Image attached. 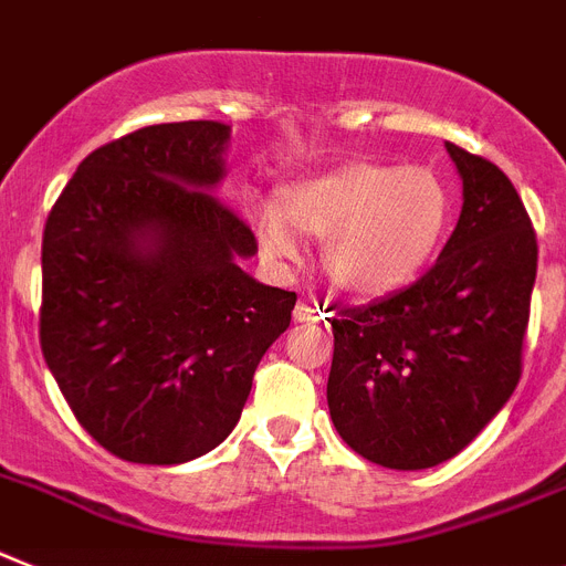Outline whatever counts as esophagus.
Instances as JSON below:
<instances>
[{
    "mask_svg": "<svg viewBox=\"0 0 566 566\" xmlns=\"http://www.w3.org/2000/svg\"><path fill=\"white\" fill-rule=\"evenodd\" d=\"M296 319L298 322H319V319H325V311H322L316 302H311V298H298Z\"/></svg>",
    "mask_w": 566,
    "mask_h": 566,
    "instance_id": "esophagus-1",
    "label": "esophagus"
}]
</instances>
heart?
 Returning a JSON list of instances; mask_svg holds the SVG:
<instances>
[{"label": "heart", "mask_w": 566, "mask_h": 566, "mask_svg": "<svg viewBox=\"0 0 566 566\" xmlns=\"http://www.w3.org/2000/svg\"><path fill=\"white\" fill-rule=\"evenodd\" d=\"M452 224V192L431 166L354 160L284 189L255 212L264 250L296 253L293 230L327 239L325 270L350 293H386L426 268Z\"/></svg>", "instance_id": "obj_1"}]
</instances>
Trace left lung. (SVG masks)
<instances>
[{
  "label": "left lung",
  "instance_id": "1",
  "mask_svg": "<svg viewBox=\"0 0 566 566\" xmlns=\"http://www.w3.org/2000/svg\"><path fill=\"white\" fill-rule=\"evenodd\" d=\"M463 178L452 239L426 273L371 305H334L327 408L345 443L417 472L463 452L524 368L538 241L512 180L446 144Z\"/></svg>",
  "mask_w": 566,
  "mask_h": 566
}]
</instances>
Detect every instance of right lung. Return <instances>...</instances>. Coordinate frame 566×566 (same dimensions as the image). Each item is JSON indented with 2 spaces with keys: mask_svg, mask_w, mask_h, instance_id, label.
<instances>
[{
  "mask_svg": "<svg viewBox=\"0 0 566 566\" xmlns=\"http://www.w3.org/2000/svg\"><path fill=\"white\" fill-rule=\"evenodd\" d=\"M230 126H146L94 149L42 232L40 345L77 422L114 458L172 467L241 417L296 293L235 264L259 250L216 187Z\"/></svg>",
  "mask_w": 566,
  "mask_h": 566,
  "instance_id": "1",
  "label": "right lung"
}]
</instances>
